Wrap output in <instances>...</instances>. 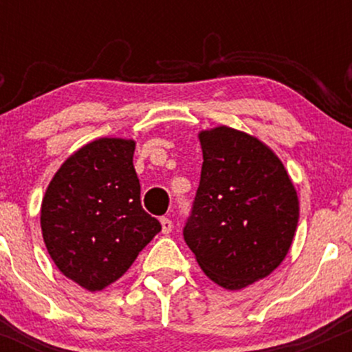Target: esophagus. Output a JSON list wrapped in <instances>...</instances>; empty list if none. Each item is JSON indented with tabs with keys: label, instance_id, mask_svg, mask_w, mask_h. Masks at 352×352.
Wrapping results in <instances>:
<instances>
[{
	"label": "esophagus",
	"instance_id": "esophagus-1",
	"mask_svg": "<svg viewBox=\"0 0 352 352\" xmlns=\"http://www.w3.org/2000/svg\"><path fill=\"white\" fill-rule=\"evenodd\" d=\"M160 225H162V233L164 235H168V233L172 232V228H173V223H172V220L170 218H160Z\"/></svg>",
	"mask_w": 352,
	"mask_h": 352
}]
</instances>
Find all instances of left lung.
<instances>
[{"mask_svg": "<svg viewBox=\"0 0 352 352\" xmlns=\"http://www.w3.org/2000/svg\"><path fill=\"white\" fill-rule=\"evenodd\" d=\"M199 139L204 165L184 238L210 280L236 292L285 260L300 201L280 157L260 139L227 125Z\"/></svg>", "mask_w": 352, "mask_h": 352, "instance_id": "8db88e82", "label": "left lung"}]
</instances>
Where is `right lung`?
<instances>
[{
  "instance_id": "right-lung-1",
  "label": "right lung",
  "mask_w": 352,
  "mask_h": 352,
  "mask_svg": "<svg viewBox=\"0 0 352 352\" xmlns=\"http://www.w3.org/2000/svg\"><path fill=\"white\" fill-rule=\"evenodd\" d=\"M135 140L100 137L54 173L41 204L47 253L66 278L100 292L131 268L160 232L140 205Z\"/></svg>"
}]
</instances>
